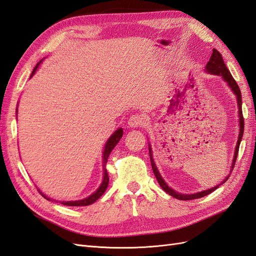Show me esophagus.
I'll return each instance as SVG.
<instances>
[{"label":"esophagus","instance_id":"34e87169","mask_svg":"<svg viewBox=\"0 0 256 256\" xmlns=\"http://www.w3.org/2000/svg\"><path fill=\"white\" fill-rule=\"evenodd\" d=\"M145 124V120L142 115H138V114H134V115H131L129 118L128 120V125L130 127H141L142 125Z\"/></svg>","mask_w":256,"mask_h":256}]
</instances>
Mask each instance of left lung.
<instances>
[{"instance_id": "obj_1", "label": "left lung", "mask_w": 256, "mask_h": 256, "mask_svg": "<svg viewBox=\"0 0 256 256\" xmlns=\"http://www.w3.org/2000/svg\"><path fill=\"white\" fill-rule=\"evenodd\" d=\"M206 70L207 72H210V74H219L221 76L222 78L224 79V81H226L228 84L230 85V88L233 90V92H235V95L237 96V102H238V109H239V122H240V130H239V136H238V141H237V145H236V150H235V156H234V160H233V166H232V168H234V166H235V162H236V159H237V156H238V150H239V145H240V142H242V136H244V115H242V92H240V88L238 86L237 82L235 81V79L233 78V76L230 74V70L228 69L226 63H224L223 60V58L221 56V53L216 50V49H214L212 50V54L210 58H209V62L206 65ZM150 162H152V172L154 174V176H156V180L158 182V184H160V187L164 189L168 194H170L171 196L175 198H178V200H196V198H203L205 196H208L209 193H212V191H214L216 188H219L218 184L216 187H214L212 189L209 190H206V191H202V192H198V193H196V194H182V193H178L174 190H172L171 188H168V186L164 182V180H162L158 170L156 168V166H154V159L152 157V150L150 147ZM228 176L226 180H224L223 182H226L228 180Z\"/></svg>"}]
</instances>
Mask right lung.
I'll list each match as a JSON object with an SVG mask.
<instances>
[{
  "mask_svg": "<svg viewBox=\"0 0 256 256\" xmlns=\"http://www.w3.org/2000/svg\"><path fill=\"white\" fill-rule=\"evenodd\" d=\"M40 62L35 66L34 70L32 72V74H30V76H32L35 74L38 65L40 64ZM122 136V129L120 128V129L116 130L115 132L111 136V138H109V140H108V142H106V144L104 146V180H102V184H100V187L94 193H92L90 196H88L86 198L81 200H74V202H62V204L66 205V206H88V205H90V204H92L94 202H96V200L104 194V191L106 190L108 184H109V174H108V171H106V161H108V158H109V154H111L112 150L114 148L115 145L120 142ZM42 196L44 198L50 200L49 198H47L44 194H42Z\"/></svg>",
  "mask_w": 256,
  "mask_h": 256,
  "instance_id": "obj_1",
  "label": "right lung"
}]
</instances>
